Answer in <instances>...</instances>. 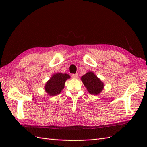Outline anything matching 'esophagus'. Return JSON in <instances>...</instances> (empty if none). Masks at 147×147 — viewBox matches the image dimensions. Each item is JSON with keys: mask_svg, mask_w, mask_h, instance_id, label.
Instances as JSON below:
<instances>
[{"mask_svg": "<svg viewBox=\"0 0 147 147\" xmlns=\"http://www.w3.org/2000/svg\"><path fill=\"white\" fill-rule=\"evenodd\" d=\"M72 77L74 79H76V78H78V75L77 74H72Z\"/></svg>", "mask_w": 147, "mask_h": 147, "instance_id": "esophagus-1", "label": "esophagus"}]
</instances>
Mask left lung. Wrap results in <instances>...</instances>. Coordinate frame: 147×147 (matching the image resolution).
<instances>
[{
	"label": "left lung",
	"mask_w": 147,
	"mask_h": 147,
	"mask_svg": "<svg viewBox=\"0 0 147 147\" xmlns=\"http://www.w3.org/2000/svg\"><path fill=\"white\" fill-rule=\"evenodd\" d=\"M81 80L91 94L98 95L104 89V83L92 72L83 75Z\"/></svg>",
	"instance_id": "1"
}]
</instances>
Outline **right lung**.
I'll use <instances>...</instances> for the list:
<instances>
[{
    "label": "right lung",
    "instance_id": "obj_1",
    "mask_svg": "<svg viewBox=\"0 0 147 147\" xmlns=\"http://www.w3.org/2000/svg\"><path fill=\"white\" fill-rule=\"evenodd\" d=\"M70 78V75L67 74L57 73L53 75L45 84V90L46 92L51 96L60 94L64 88L65 81Z\"/></svg>",
    "mask_w": 147,
    "mask_h": 147
}]
</instances>
